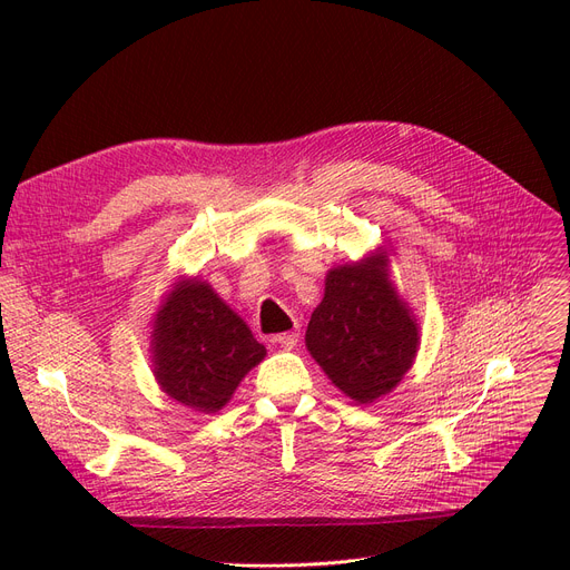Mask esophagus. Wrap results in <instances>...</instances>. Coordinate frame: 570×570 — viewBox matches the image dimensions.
<instances>
[{
	"instance_id": "1",
	"label": "esophagus",
	"mask_w": 570,
	"mask_h": 570,
	"mask_svg": "<svg viewBox=\"0 0 570 570\" xmlns=\"http://www.w3.org/2000/svg\"><path fill=\"white\" fill-rule=\"evenodd\" d=\"M275 342H277L282 348H293V346H297V333H295V331H293V333H282V335L275 337Z\"/></svg>"
}]
</instances>
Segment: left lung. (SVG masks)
Here are the masks:
<instances>
[{
    "label": "left lung",
    "instance_id": "obj_1",
    "mask_svg": "<svg viewBox=\"0 0 570 570\" xmlns=\"http://www.w3.org/2000/svg\"><path fill=\"white\" fill-rule=\"evenodd\" d=\"M305 342L327 379L357 404H372L397 387L421 335L387 275L385 252L325 275Z\"/></svg>",
    "mask_w": 570,
    "mask_h": 570
}]
</instances>
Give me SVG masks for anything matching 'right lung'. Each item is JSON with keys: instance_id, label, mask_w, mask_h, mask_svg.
<instances>
[{"instance_id": "obj_1", "label": "right lung", "mask_w": 570, "mask_h": 570, "mask_svg": "<svg viewBox=\"0 0 570 570\" xmlns=\"http://www.w3.org/2000/svg\"><path fill=\"white\" fill-rule=\"evenodd\" d=\"M153 363L161 391L198 413L219 411L265 357L247 327L207 282H177L155 316Z\"/></svg>"}]
</instances>
